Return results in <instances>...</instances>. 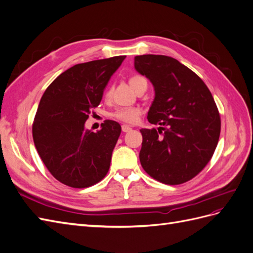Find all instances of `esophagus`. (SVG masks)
<instances>
[{
  "mask_svg": "<svg viewBox=\"0 0 253 253\" xmlns=\"http://www.w3.org/2000/svg\"><path fill=\"white\" fill-rule=\"evenodd\" d=\"M121 128H122V132H124V133H128L129 131H131V127H129L128 126H126V125H124V126H121Z\"/></svg>",
  "mask_w": 253,
  "mask_h": 253,
  "instance_id": "esophagus-1",
  "label": "esophagus"
}]
</instances>
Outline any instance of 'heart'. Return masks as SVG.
<instances>
[{
	"label": "heart",
	"instance_id": "b5f03b06",
	"mask_svg": "<svg viewBox=\"0 0 253 253\" xmlns=\"http://www.w3.org/2000/svg\"><path fill=\"white\" fill-rule=\"evenodd\" d=\"M128 81L135 90L140 85H142V84L147 83V79L142 77V76H138V75L132 76ZM111 94H112V87H108L104 91V97L109 98ZM141 114H142V111L140 108H138V106H133V108H122V109L116 110L114 113H112V117L118 121L124 122V124L134 125L138 121Z\"/></svg>",
	"mask_w": 253,
	"mask_h": 253
}]
</instances>
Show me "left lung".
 Masks as SVG:
<instances>
[{
  "mask_svg": "<svg viewBox=\"0 0 253 253\" xmlns=\"http://www.w3.org/2000/svg\"><path fill=\"white\" fill-rule=\"evenodd\" d=\"M135 68L154 85L148 120L159 126L140 129V164L154 179L180 185L213 156L220 134L217 106L205 82L172 57L136 56Z\"/></svg>",
  "mask_w": 253,
  "mask_h": 253,
  "instance_id": "1",
  "label": "left lung"
}]
</instances>
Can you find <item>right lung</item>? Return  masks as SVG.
<instances>
[{
    "label": "right lung",
    "instance_id": "obj_1",
    "mask_svg": "<svg viewBox=\"0 0 253 253\" xmlns=\"http://www.w3.org/2000/svg\"><path fill=\"white\" fill-rule=\"evenodd\" d=\"M125 59L116 56L76 64L59 75L41 98L33 122L34 142L50 174L68 187L94 186L109 172L120 125L104 120L95 133L84 124Z\"/></svg>",
    "mask_w": 253,
    "mask_h": 253
}]
</instances>
